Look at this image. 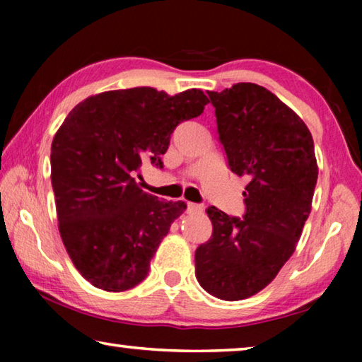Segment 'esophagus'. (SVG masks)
I'll use <instances>...</instances> for the list:
<instances>
[{
	"instance_id": "1",
	"label": "esophagus",
	"mask_w": 362,
	"mask_h": 362,
	"mask_svg": "<svg viewBox=\"0 0 362 362\" xmlns=\"http://www.w3.org/2000/svg\"><path fill=\"white\" fill-rule=\"evenodd\" d=\"M187 211H188L189 214L203 212V206H201V204H194V203H188V204H187Z\"/></svg>"
}]
</instances>
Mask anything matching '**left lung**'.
Segmentation results:
<instances>
[{"label": "left lung", "mask_w": 362, "mask_h": 362, "mask_svg": "<svg viewBox=\"0 0 362 362\" xmlns=\"http://www.w3.org/2000/svg\"><path fill=\"white\" fill-rule=\"evenodd\" d=\"M228 166L246 175L243 218L207 207L211 240L194 252L196 279L211 296H255L291 259L311 211L317 180L315 144L302 118L254 83L207 90Z\"/></svg>", "instance_id": "8db88e82"}]
</instances>
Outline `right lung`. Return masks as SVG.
I'll use <instances>...</instances> for the list:
<instances>
[{
	"mask_svg": "<svg viewBox=\"0 0 362 362\" xmlns=\"http://www.w3.org/2000/svg\"><path fill=\"white\" fill-rule=\"evenodd\" d=\"M199 89L107 90L71 110L51 146L59 231L73 265L99 289L122 292L146 278L150 260L183 201H159L134 179L144 158L163 168L170 134L203 113Z\"/></svg>",
	"mask_w": 362,
	"mask_h": 362,
	"instance_id": "1",
	"label": "right lung"
}]
</instances>
